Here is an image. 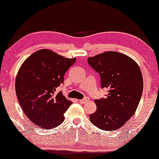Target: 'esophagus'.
Segmentation results:
<instances>
[{"label": "esophagus", "instance_id": "esophagus-1", "mask_svg": "<svg viewBox=\"0 0 159 159\" xmlns=\"http://www.w3.org/2000/svg\"><path fill=\"white\" fill-rule=\"evenodd\" d=\"M89 98L86 97V98H83V99H81V100H78V102H79L80 103L83 104V103H84V102H88V101H89Z\"/></svg>", "mask_w": 159, "mask_h": 159}]
</instances>
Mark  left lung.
<instances>
[{
  "instance_id": "1",
  "label": "left lung",
  "mask_w": 159,
  "mask_h": 159,
  "mask_svg": "<svg viewBox=\"0 0 159 159\" xmlns=\"http://www.w3.org/2000/svg\"><path fill=\"white\" fill-rule=\"evenodd\" d=\"M88 63L100 75L102 89H108L105 98L94 100L97 109L90 121L104 131L120 129L134 115L142 98L140 68L129 56L115 51L89 57Z\"/></svg>"
}]
</instances>
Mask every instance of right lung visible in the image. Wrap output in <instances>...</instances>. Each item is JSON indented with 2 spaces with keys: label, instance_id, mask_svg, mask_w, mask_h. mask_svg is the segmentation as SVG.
Here are the masks:
<instances>
[{
  "label": "right lung",
  "instance_id": "add662e5",
  "mask_svg": "<svg viewBox=\"0 0 159 159\" xmlns=\"http://www.w3.org/2000/svg\"><path fill=\"white\" fill-rule=\"evenodd\" d=\"M76 58H65L47 49L32 54L25 60L16 78L17 100L28 118L40 128L60 125L72 102L56 89Z\"/></svg>",
  "mask_w": 159,
  "mask_h": 159
}]
</instances>
